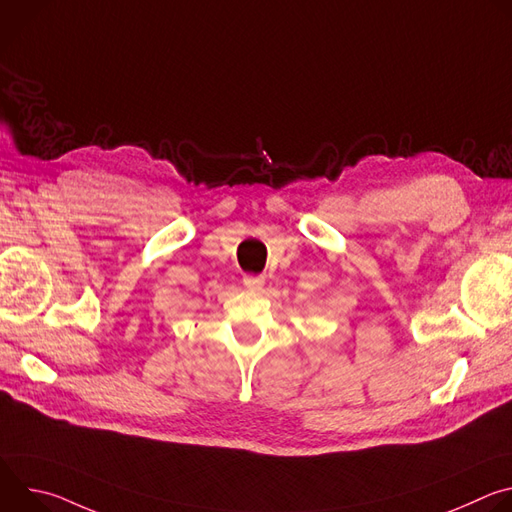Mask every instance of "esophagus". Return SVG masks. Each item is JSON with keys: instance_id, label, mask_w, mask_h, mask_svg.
<instances>
[{"instance_id": "obj_1", "label": "esophagus", "mask_w": 512, "mask_h": 512, "mask_svg": "<svg viewBox=\"0 0 512 512\" xmlns=\"http://www.w3.org/2000/svg\"><path fill=\"white\" fill-rule=\"evenodd\" d=\"M243 283H245L247 289L259 291V289L263 287V283H265V277H263V275H245V277H243Z\"/></svg>"}]
</instances>
